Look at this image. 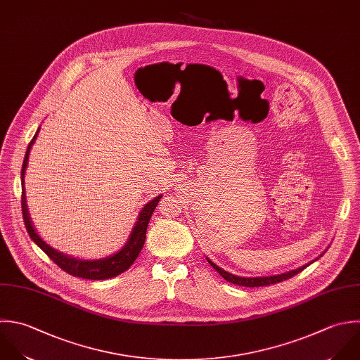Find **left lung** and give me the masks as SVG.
<instances>
[{"instance_id":"1","label":"left lung","mask_w":360,"mask_h":360,"mask_svg":"<svg viewBox=\"0 0 360 360\" xmlns=\"http://www.w3.org/2000/svg\"><path fill=\"white\" fill-rule=\"evenodd\" d=\"M207 262L230 283H234V285H238V286H245V288H261V286H269V285H275V283H279V282H283L286 279H290L293 278L295 275L300 274L303 269H306L310 264H306L303 266H300L299 269H295V271H290V272H286V274H282V275H276V276H266V278H241V276H236L233 274H229L226 272L224 269L219 268L216 264H213L210 259H207Z\"/></svg>"}]
</instances>
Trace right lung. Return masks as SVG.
<instances>
[{
	"instance_id": "1",
	"label": "right lung",
	"mask_w": 360,
	"mask_h": 360,
	"mask_svg": "<svg viewBox=\"0 0 360 360\" xmlns=\"http://www.w3.org/2000/svg\"><path fill=\"white\" fill-rule=\"evenodd\" d=\"M39 129L36 131V134L33 136V139L30 140L25 158H23V164H22V171H20V176H22V185H23V175H25V168L27 165V158H29V151L30 147L33 146L36 137H37ZM161 196L150 200L144 209H141L140 214H139V220L136 221V226L133 227V231L130 234V238L127 241V244L115 255L105 258V259H96V261H82V259H75L71 257H67L56 250H53L50 245H47L34 231L29 214H27V209H26V203H25V191L22 186V196H20V206H22V216H23V223L26 227V231L29 234V237L33 240V243L36 245H39L46 254L47 257L58 266L61 268L64 272H67L71 276H77V278H82V279H89V281H103V279H109V278H115L120 274H123L124 271H127L133 262L136 261V258L139 257L144 241H146V231H147V226L148 221L151 219V214L154 212V209L157 207L158 202H160Z\"/></svg>"
}]
</instances>
